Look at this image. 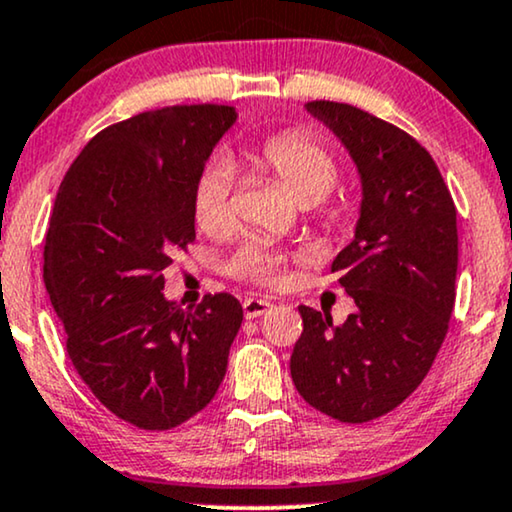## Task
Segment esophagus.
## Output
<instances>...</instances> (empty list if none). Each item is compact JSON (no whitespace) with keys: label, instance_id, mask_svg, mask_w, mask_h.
<instances>
[{"label":"esophagus","instance_id":"esophagus-1","mask_svg":"<svg viewBox=\"0 0 512 512\" xmlns=\"http://www.w3.org/2000/svg\"><path fill=\"white\" fill-rule=\"evenodd\" d=\"M271 304L269 299H262V297H248L243 302V313H245V318H260L262 313H267L269 309H271Z\"/></svg>","mask_w":512,"mask_h":512}]
</instances>
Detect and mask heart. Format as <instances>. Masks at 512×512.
Listing matches in <instances>:
<instances>
[{
	"label": "heart",
	"mask_w": 512,
	"mask_h": 512,
	"mask_svg": "<svg viewBox=\"0 0 512 512\" xmlns=\"http://www.w3.org/2000/svg\"><path fill=\"white\" fill-rule=\"evenodd\" d=\"M252 166L262 173L274 177L278 185L288 189L299 203L323 201L332 187L337 185L339 163L337 156L323 140L309 131H281L269 135L260 145L248 152ZM231 189H234V175L227 163H210L203 168L194 185V220L201 231L210 236L224 234L234 222V208H231ZM325 222L339 220L335 208L320 210ZM290 255L278 250H269L260 243H245L241 250L234 252L227 264V271L234 278L252 281L269 288H278L288 274Z\"/></svg>",
	"instance_id": "b5f03b06"
}]
</instances>
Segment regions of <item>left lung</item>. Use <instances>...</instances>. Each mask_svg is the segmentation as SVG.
I'll use <instances>...</instances> for the list:
<instances>
[{
  "label": "left lung",
  "mask_w": 512,
  "mask_h": 512,
  "mask_svg": "<svg viewBox=\"0 0 512 512\" xmlns=\"http://www.w3.org/2000/svg\"><path fill=\"white\" fill-rule=\"evenodd\" d=\"M306 109L356 161L363 203L356 236L332 262L356 302L344 325L299 306L304 330L290 358L297 391L344 424L395 410L431 370L456 299V206L433 156L403 128L346 102Z\"/></svg>",
  "instance_id": "1"
}]
</instances>
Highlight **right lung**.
Wrapping results in <instances>:
<instances>
[{"mask_svg": "<svg viewBox=\"0 0 512 512\" xmlns=\"http://www.w3.org/2000/svg\"><path fill=\"white\" fill-rule=\"evenodd\" d=\"M236 121L227 105L149 109L100 131L67 170L46 231L44 283L74 370L128 424L168 431L220 388L243 306L163 297L194 243V185Z\"/></svg>", "mask_w": 512, "mask_h": 512, "instance_id": "right-lung-1", "label": "right lung"}]
</instances>
